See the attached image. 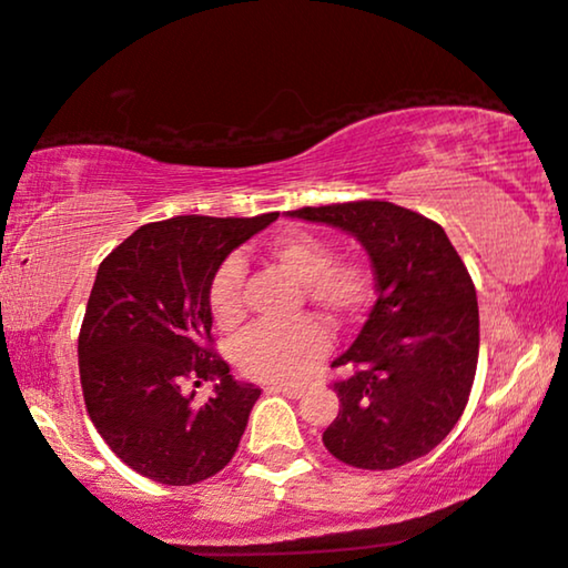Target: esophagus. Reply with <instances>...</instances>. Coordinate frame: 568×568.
Instances as JSON below:
<instances>
[{"label":"esophagus","mask_w":568,"mask_h":568,"mask_svg":"<svg viewBox=\"0 0 568 568\" xmlns=\"http://www.w3.org/2000/svg\"><path fill=\"white\" fill-rule=\"evenodd\" d=\"M267 392L283 394V397H287V399H301L305 394L303 386H291V384H270Z\"/></svg>","instance_id":"esophagus-1"}]
</instances>
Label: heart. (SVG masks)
<instances>
[{
    "label": "heart",
    "mask_w": 568,
    "mask_h": 568,
    "mask_svg": "<svg viewBox=\"0 0 568 568\" xmlns=\"http://www.w3.org/2000/svg\"><path fill=\"white\" fill-rule=\"evenodd\" d=\"M265 257L295 281H301L303 298L336 326L354 321L368 298V267L358 257H333L331 242L311 230H285L265 245ZM242 277L245 267L237 257H227L214 270L206 305L222 331L237 328L245 318L242 308ZM331 348L326 326L313 316L283 323H257L242 333L235 344L240 372L257 382L293 384L308 376Z\"/></svg>",
    "instance_id": "1"
}]
</instances>
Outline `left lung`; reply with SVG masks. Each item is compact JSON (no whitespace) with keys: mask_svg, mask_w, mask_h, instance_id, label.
Segmentation results:
<instances>
[{"mask_svg":"<svg viewBox=\"0 0 568 568\" xmlns=\"http://www.w3.org/2000/svg\"><path fill=\"white\" fill-rule=\"evenodd\" d=\"M291 217L354 235L374 267L376 303L331 366L338 417L323 432L336 460L392 470L427 455L463 417L480 348L473 277L445 230L392 202L301 206Z\"/></svg>","mask_w":568,"mask_h":568,"instance_id":"obj_1","label":"left lung"}]
</instances>
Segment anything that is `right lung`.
<instances>
[{"label": "right lung", "mask_w": 568, "mask_h": 568, "mask_svg": "<svg viewBox=\"0 0 568 568\" xmlns=\"http://www.w3.org/2000/svg\"><path fill=\"white\" fill-rule=\"evenodd\" d=\"M275 220L151 222L98 267L78 336L80 386L98 435L143 478L194 485L237 453L260 389L232 379L214 351L206 291L224 257ZM214 378L204 405L183 392Z\"/></svg>", "instance_id": "obj_1"}]
</instances>
